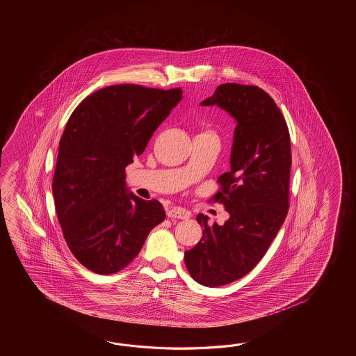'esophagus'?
Listing matches in <instances>:
<instances>
[{
  "mask_svg": "<svg viewBox=\"0 0 356 356\" xmlns=\"http://www.w3.org/2000/svg\"><path fill=\"white\" fill-rule=\"evenodd\" d=\"M168 218H172V219H188L191 216L186 209L179 207V206H170L167 210Z\"/></svg>",
  "mask_w": 356,
  "mask_h": 356,
  "instance_id": "obj_1",
  "label": "esophagus"
}]
</instances>
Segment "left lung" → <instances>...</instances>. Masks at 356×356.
Here are the masks:
<instances>
[{
    "label": "left lung",
    "instance_id": "1",
    "mask_svg": "<svg viewBox=\"0 0 356 356\" xmlns=\"http://www.w3.org/2000/svg\"><path fill=\"white\" fill-rule=\"evenodd\" d=\"M201 106H219L236 122L230 170L220 175L213 198L229 219L210 227L197 215L202 238L184 252L193 280L215 288L250 273L279 233L288 215L291 147L279 106L257 86L222 83Z\"/></svg>",
    "mask_w": 356,
    "mask_h": 356
}]
</instances>
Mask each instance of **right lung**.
Returning <instances> with one entry per match:
<instances>
[{"label":"right lung","mask_w":356,"mask_h":356,"mask_svg":"<svg viewBox=\"0 0 356 356\" xmlns=\"http://www.w3.org/2000/svg\"><path fill=\"white\" fill-rule=\"evenodd\" d=\"M181 89L113 85L76 106L60 137L54 206L68 248L99 275L118 273L165 219L159 201L134 195L124 169L144 152Z\"/></svg>","instance_id":"1"}]
</instances>
